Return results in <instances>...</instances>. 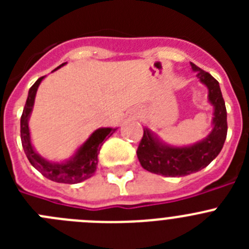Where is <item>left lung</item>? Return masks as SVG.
Returning a JSON list of instances; mask_svg holds the SVG:
<instances>
[{
	"label": "left lung",
	"instance_id": "8db88e82",
	"mask_svg": "<svg viewBox=\"0 0 249 249\" xmlns=\"http://www.w3.org/2000/svg\"><path fill=\"white\" fill-rule=\"evenodd\" d=\"M191 66L199 81L208 89V101L214 108L213 129L204 140L192 146L175 147L163 143L153 132L143 128L137 157L141 166L148 172L164 177H182L198 172L218 156L227 137V109L218 81L195 63Z\"/></svg>",
	"mask_w": 249,
	"mask_h": 249
}]
</instances>
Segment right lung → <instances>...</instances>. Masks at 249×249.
I'll return each instance as SVG.
<instances>
[{
	"label": "right lung",
	"mask_w": 249,
	"mask_h": 249,
	"mask_svg": "<svg viewBox=\"0 0 249 249\" xmlns=\"http://www.w3.org/2000/svg\"><path fill=\"white\" fill-rule=\"evenodd\" d=\"M65 63L56 68L58 70ZM54 70V71H56ZM45 77H39L28 91V97L26 101L25 108L21 116V141L22 147L27 156L30 163L42 173L46 178L58 183H80V182L89 179L94 175L98 163V153H100L102 142L107 137L112 136L117 128H98L92 133L85 143L77 149V152L71 158L62 163H53L45 160L35 151L31 143L30 128H28V118L34 108L35 97L39 83L42 82Z\"/></svg>",
	"instance_id": "obj_1"
}]
</instances>
